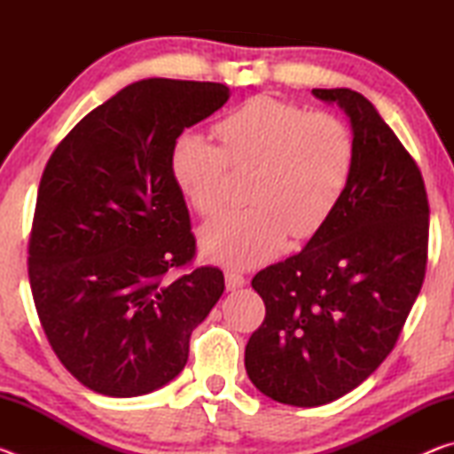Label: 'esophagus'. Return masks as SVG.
I'll list each match as a JSON object with an SVG mask.
<instances>
[{
    "label": "esophagus",
    "mask_w": 454,
    "mask_h": 454,
    "mask_svg": "<svg viewBox=\"0 0 454 454\" xmlns=\"http://www.w3.org/2000/svg\"><path fill=\"white\" fill-rule=\"evenodd\" d=\"M246 286V278L238 272H226V288L228 290H238Z\"/></svg>",
    "instance_id": "esophagus-1"
}]
</instances>
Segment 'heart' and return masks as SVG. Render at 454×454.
Segmentation results:
<instances>
[{
  "label": "heart",
  "instance_id": "1",
  "mask_svg": "<svg viewBox=\"0 0 454 454\" xmlns=\"http://www.w3.org/2000/svg\"><path fill=\"white\" fill-rule=\"evenodd\" d=\"M220 145L200 134L174 142L170 170L192 208L212 216L226 200L230 166L250 170L252 202L228 210L202 230L204 254L230 268H250L294 238L317 234L350 186L356 145L333 114L254 96L214 126Z\"/></svg>",
  "mask_w": 454,
  "mask_h": 454
}]
</instances>
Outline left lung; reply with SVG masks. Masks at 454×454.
<instances>
[{
  "instance_id": "1",
  "label": "left lung",
  "mask_w": 454,
  "mask_h": 454,
  "mask_svg": "<svg viewBox=\"0 0 454 454\" xmlns=\"http://www.w3.org/2000/svg\"><path fill=\"white\" fill-rule=\"evenodd\" d=\"M312 94L348 116L355 172L309 244L252 278L266 317L244 355L260 393L304 409L350 393L390 355L425 280L428 246L425 182L376 107L348 88Z\"/></svg>"
}]
</instances>
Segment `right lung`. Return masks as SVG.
Wrapping results in <instances>:
<instances>
[{
    "mask_svg": "<svg viewBox=\"0 0 454 454\" xmlns=\"http://www.w3.org/2000/svg\"><path fill=\"white\" fill-rule=\"evenodd\" d=\"M230 90L150 78L107 99L53 150L37 190L27 274L56 356L94 393L129 398L174 380L224 292L214 266L178 278L196 238L170 156Z\"/></svg>",
    "mask_w": 454,
    "mask_h": 454,
    "instance_id": "add662e5",
    "label": "right lung"
}]
</instances>
